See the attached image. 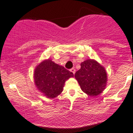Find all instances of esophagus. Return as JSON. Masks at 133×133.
Wrapping results in <instances>:
<instances>
[{
  "instance_id": "34e87169",
  "label": "esophagus",
  "mask_w": 133,
  "mask_h": 133,
  "mask_svg": "<svg viewBox=\"0 0 133 133\" xmlns=\"http://www.w3.org/2000/svg\"><path fill=\"white\" fill-rule=\"evenodd\" d=\"M70 71H71V72H72V73H73V74H75V71H75V68H72V69H71Z\"/></svg>"
}]
</instances>
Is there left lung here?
Instances as JSON below:
<instances>
[{"label": "left lung", "mask_w": 133, "mask_h": 133, "mask_svg": "<svg viewBox=\"0 0 133 133\" xmlns=\"http://www.w3.org/2000/svg\"><path fill=\"white\" fill-rule=\"evenodd\" d=\"M75 77L82 91L90 96L100 94L107 85V72L105 68L94 59H87L80 64Z\"/></svg>", "instance_id": "obj_1"}]
</instances>
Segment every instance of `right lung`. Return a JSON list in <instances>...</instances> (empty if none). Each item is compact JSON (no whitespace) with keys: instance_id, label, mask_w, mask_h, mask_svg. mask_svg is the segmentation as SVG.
<instances>
[{"instance_id":"1","label":"right lung","mask_w":133,"mask_h":133,"mask_svg":"<svg viewBox=\"0 0 133 133\" xmlns=\"http://www.w3.org/2000/svg\"><path fill=\"white\" fill-rule=\"evenodd\" d=\"M72 72L51 60H44L35 68L34 83L39 92L47 98L54 99L63 91L65 82L73 77Z\"/></svg>"}]
</instances>
